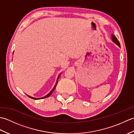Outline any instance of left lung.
I'll return each instance as SVG.
<instances>
[{
	"mask_svg": "<svg viewBox=\"0 0 134 134\" xmlns=\"http://www.w3.org/2000/svg\"><path fill=\"white\" fill-rule=\"evenodd\" d=\"M112 40L113 41V42H115L116 45H118V46L120 48V43H119V41L118 40V38L116 37L115 36L113 35H112Z\"/></svg>",
	"mask_w": 134,
	"mask_h": 134,
	"instance_id": "left-lung-1",
	"label": "left lung"
}]
</instances>
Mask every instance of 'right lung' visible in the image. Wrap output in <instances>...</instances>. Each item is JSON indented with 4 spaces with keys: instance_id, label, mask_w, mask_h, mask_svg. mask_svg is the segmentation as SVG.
<instances>
[{
    "instance_id": "right-lung-1",
    "label": "right lung",
    "mask_w": 134,
    "mask_h": 134,
    "mask_svg": "<svg viewBox=\"0 0 134 134\" xmlns=\"http://www.w3.org/2000/svg\"><path fill=\"white\" fill-rule=\"evenodd\" d=\"M60 74L59 75V76H58V78H57V81H56V85H55V86H54V87L53 88V89L50 92V93H49V94H48L47 95V96H44V97H41V98H35V97H30V96H27L28 97H30V98H32V99H43V98H47V97H48L49 96H50L51 95V94H52V93H53V92L54 91V90H55V89L56 88V85H57V84H58V79H59V76H60Z\"/></svg>"
}]
</instances>
